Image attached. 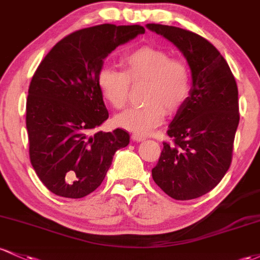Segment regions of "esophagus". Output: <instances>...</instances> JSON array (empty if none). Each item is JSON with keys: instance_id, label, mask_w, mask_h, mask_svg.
Returning <instances> with one entry per match:
<instances>
[{"instance_id": "esophagus-1", "label": "esophagus", "mask_w": 260, "mask_h": 260, "mask_svg": "<svg viewBox=\"0 0 260 260\" xmlns=\"http://www.w3.org/2000/svg\"><path fill=\"white\" fill-rule=\"evenodd\" d=\"M144 139H145L144 136L137 135V133H135V135H132V141H135V142H142V141H144Z\"/></svg>"}]
</instances>
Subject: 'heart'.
I'll return each instance as SVG.
<instances>
[{"label": "heart", "instance_id": "obj_1", "mask_svg": "<svg viewBox=\"0 0 260 260\" xmlns=\"http://www.w3.org/2000/svg\"><path fill=\"white\" fill-rule=\"evenodd\" d=\"M124 71L101 68L98 84L102 96L116 110L127 105L131 82L145 81L142 100L145 104L127 110L116 123L137 135H147L158 127L165 113H175L186 104L191 92V71L181 59L172 58L159 48L139 47L122 59Z\"/></svg>", "mask_w": 260, "mask_h": 260}]
</instances>
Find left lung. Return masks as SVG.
<instances>
[{
	"label": "left lung",
	"instance_id": "1",
	"mask_svg": "<svg viewBox=\"0 0 260 260\" xmlns=\"http://www.w3.org/2000/svg\"><path fill=\"white\" fill-rule=\"evenodd\" d=\"M148 29L172 42L186 58L191 70L189 100L169 124L153 180L175 200H192L211 191L232 161L239 123L238 88L221 53L199 34L149 23Z\"/></svg>",
	"mask_w": 260,
	"mask_h": 260
}]
</instances>
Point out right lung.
Here are the masks:
<instances>
[{
	"mask_svg": "<svg viewBox=\"0 0 260 260\" xmlns=\"http://www.w3.org/2000/svg\"><path fill=\"white\" fill-rule=\"evenodd\" d=\"M144 32L138 24L76 30L56 43L34 73L25 112L29 158L55 195L81 199L95 191L115 153L129 143L119 128L95 132L108 118L98 78L108 54Z\"/></svg>",
	"mask_w": 260,
	"mask_h": 260,
	"instance_id": "1",
	"label": "right lung"
}]
</instances>
